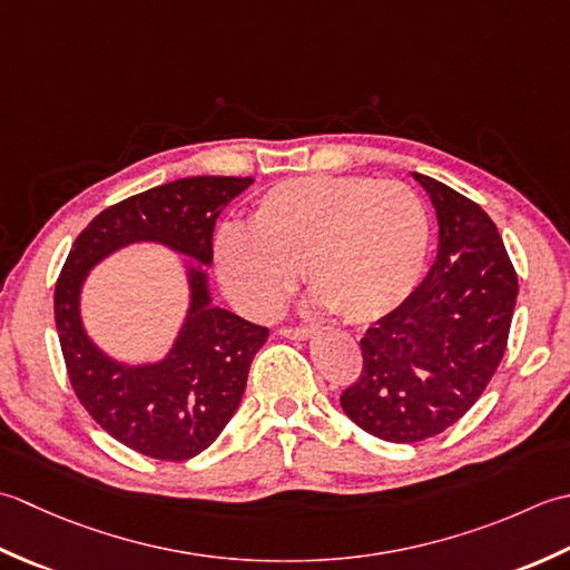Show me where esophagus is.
I'll return each instance as SVG.
<instances>
[{"label":"esophagus","mask_w":570,"mask_h":570,"mask_svg":"<svg viewBox=\"0 0 570 570\" xmlns=\"http://www.w3.org/2000/svg\"><path fill=\"white\" fill-rule=\"evenodd\" d=\"M281 336H285V340H309L312 330H307V327H283Z\"/></svg>","instance_id":"obj_1"}]
</instances>
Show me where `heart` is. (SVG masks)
I'll use <instances>...</instances> for the list:
<instances>
[{
    "label": "heart",
    "mask_w": 570,
    "mask_h": 570,
    "mask_svg": "<svg viewBox=\"0 0 570 570\" xmlns=\"http://www.w3.org/2000/svg\"><path fill=\"white\" fill-rule=\"evenodd\" d=\"M428 250L431 220L405 184L299 177L265 191L248 228H220L216 268L228 297L248 317H273L302 268L317 307L366 324L411 297Z\"/></svg>",
    "instance_id": "obj_1"
}]
</instances>
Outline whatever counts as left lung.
Wrapping results in <instances>:
<instances>
[{"label": "left lung", "mask_w": 570, "mask_h": 570, "mask_svg": "<svg viewBox=\"0 0 570 570\" xmlns=\"http://www.w3.org/2000/svg\"><path fill=\"white\" fill-rule=\"evenodd\" d=\"M413 179L435 208L438 258L411 297L366 330L364 368L342 393L344 413L389 443H421L472 409L502 362L519 293L492 218L443 181Z\"/></svg>", "instance_id": "left-lung-1"}]
</instances>
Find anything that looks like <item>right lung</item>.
<instances>
[{"mask_svg": "<svg viewBox=\"0 0 570 570\" xmlns=\"http://www.w3.org/2000/svg\"><path fill=\"white\" fill-rule=\"evenodd\" d=\"M253 177H189L135 194L98 214L68 253L53 315L68 379L102 431L147 458L199 455L238 411L253 356L268 330L214 305L208 265L218 214ZM135 242H157L185 258L190 305L170 352L157 363H120L100 351L79 315L89 271Z\"/></svg>", "mask_w": 570, "mask_h": 570, "instance_id": "1", "label": "right lung"}]
</instances>
